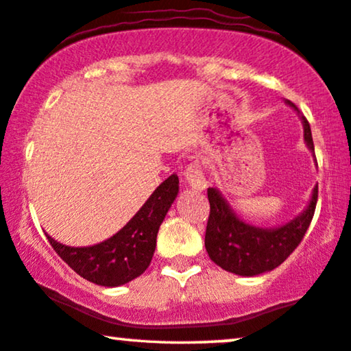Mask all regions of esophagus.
<instances>
[{
	"mask_svg": "<svg viewBox=\"0 0 351 351\" xmlns=\"http://www.w3.org/2000/svg\"><path fill=\"white\" fill-rule=\"evenodd\" d=\"M183 176H185V182L190 185L191 190L204 191L207 188V180L206 177H204L201 168H199V165L193 163L188 166L185 172H183Z\"/></svg>",
	"mask_w": 351,
	"mask_h": 351,
	"instance_id": "obj_1",
	"label": "esophagus"
}]
</instances>
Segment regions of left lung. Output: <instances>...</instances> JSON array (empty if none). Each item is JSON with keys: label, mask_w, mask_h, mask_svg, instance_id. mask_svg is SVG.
<instances>
[{"label": "left lung", "mask_w": 351, "mask_h": 351, "mask_svg": "<svg viewBox=\"0 0 351 351\" xmlns=\"http://www.w3.org/2000/svg\"><path fill=\"white\" fill-rule=\"evenodd\" d=\"M298 112L304 128V141L314 152V141L309 122L292 101L285 100ZM317 163V161H315ZM210 215L206 230V250L208 257L226 271L240 276H257L271 271L287 258L301 243L314 217L319 185L312 190L311 201L298 217L279 228H256L241 221L217 188L207 190Z\"/></svg>", "instance_id": "8db88e82"}]
</instances>
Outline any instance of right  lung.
Listing matches in <instances>:
<instances>
[{
    "instance_id": "obj_1",
    "label": "right lung",
    "mask_w": 351,
    "mask_h": 351,
    "mask_svg": "<svg viewBox=\"0 0 351 351\" xmlns=\"http://www.w3.org/2000/svg\"><path fill=\"white\" fill-rule=\"evenodd\" d=\"M179 193V177L169 176L157 186L138 213L110 239L93 246L73 247L47 239L67 265L88 279L104 287H117L133 281L150 265L157 246L160 224Z\"/></svg>"
}]
</instances>
